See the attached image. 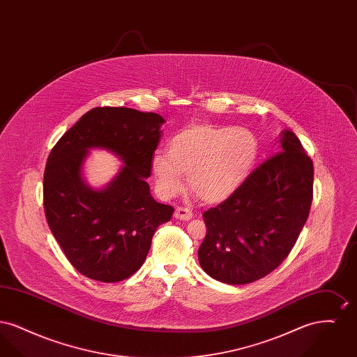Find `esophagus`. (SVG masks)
I'll list each match as a JSON object with an SVG mask.
<instances>
[{"label":"esophagus","instance_id":"1","mask_svg":"<svg viewBox=\"0 0 357 357\" xmlns=\"http://www.w3.org/2000/svg\"><path fill=\"white\" fill-rule=\"evenodd\" d=\"M174 218L181 221H188L192 218V211L186 207H176L174 211Z\"/></svg>","mask_w":357,"mask_h":357}]
</instances>
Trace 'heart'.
Segmentation results:
<instances>
[{
    "mask_svg": "<svg viewBox=\"0 0 357 357\" xmlns=\"http://www.w3.org/2000/svg\"><path fill=\"white\" fill-rule=\"evenodd\" d=\"M261 144L246 127L195 123L179 130L167 143V153L151 156L158 191L172 198L188 186L204 204H221L236 194L255 172Z\"/></svg>",
    "mask_w": 357,
    "mask_h": 357,
    "instance_id": "heart-1",
    "label": "heart"
}]
</instances>
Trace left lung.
<instances>
[{
  "label": "left lung",
  "instance_id": "obj_1",
  "mask_svg": "<svg viewBox=\"0 0 357 357\" xmlns=\"http://www.w3.org/2000/svg\"><path fill=\"white\" fill-rule=\"evenodd\" d=\"M277 153L248 182L204 211L207 233L198 250L204 272L230 285H243L273 272L293 249L313 197V163L290 130Z\"/></svg>",
  "mask_w": 357,
  "mask_h": 357
}]
</instances>
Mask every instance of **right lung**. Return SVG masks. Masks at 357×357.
Returning a JSON list of instances; mask_svg holds the SVG:
<instances>
[{
    "label": "right lung",
    "mask_w": 357,
    "mask_h": 357,
    "mask_svg": "<svg viewBox=\"0 0 357 357\" xmlns=\"http://www.w3.org/2000/svg\"><path fill=\"white\" fill-rule=\"evenodd\" d=\"M165 119L126 107L84 114L52 149L44 172V210L52 234L72 266L100 282H118L143 265L156 229L174 208L156 202L151 175ZM91 149L114 153L123 163L105 187L84 179Z\"/></svg>",
    "instance_id": "add662e5"
}]
</instances>
